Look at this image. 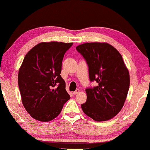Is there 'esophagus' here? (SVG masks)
Returning <instances> with one entry per match:
<instances>
[{
	"instance_id": "obj_1",
	"label": "esophagus",
	"mask_w": 150,
	"mask_h": 150,
	"mask_svg": "<svg viewBox=\"0 0 150 150\" xmlns=\"http://www.w3.org/2000/svg\"><path fill=\"white\" fill-rule=\"evenodd\" d=\"M79 93H80V90L79 89H76L75 91L73 92V94H74V95H76V94Z\"/></svg>"
}]
</instances>
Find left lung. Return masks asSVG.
I'll list each match as a JSON object with an SVG mask.
<instances>
[{
    "label": "left lung",
    "instance_id": "1",
    "mask_svg": "<svg viewBox=\"0 0 150 150\" xmlns=\"http://www.w3.org/2000/svg\"><path fill=\"white\" fill-rule=\"evenodd\" d=\"M76 50L89 67L90 81L98 86L86 89L83 111L97 122L110 120L124 106L130 87L128 69L117 50L108 43H85Z\"/></svg>",
    "mask_w": 150,
    "mask_h": 150
}]
</instances>
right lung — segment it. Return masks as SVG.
I'll list each match as a JSON object with an SVG mask.
<instances>
[{"label":"right lung","mask_w":150,"mask_h":150,"mask_svg":"<svg viewBox=\"0 0 150 150\" xmlns=\"http://www.w3.org/2000/svg\"><path fill=\"white\" fill-rule=\"evenodd\" d=\"M73 43L42 42L28 51L18 71L24 107L33 118L50 122L69 100L61 76L62 61Z\"/></svg>","instance_id":"obj_1"}]
</instances>
